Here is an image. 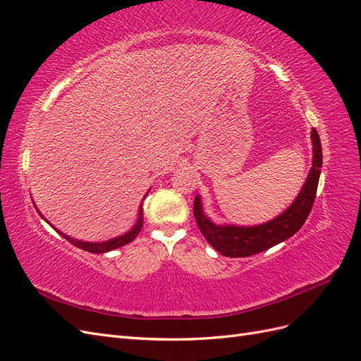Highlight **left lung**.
Listing matches in <instances>:
<instances>
[{
    "instance_id": "obj_1",
    "label": "left lung",
    "mask_w": 361,
    "mask_h": 361,
    "mask_svg": "<svg viewBox=\"0 0 361 361\" xmlns=\"http://www.w3.org/2000/svg\"><path fill=\"white\" fill-rule=\"evenodd\" d=\"M313 167L301 192L290 207L279 215L276 220L255 227L216 226L202 211L200 197L194 199V218L202 235L218 253L227 257H248L268 250L297 233L307 220L314 203L316 191L322 167V147L318 130L312 129Z\"/></svg>"
}]
</instances>
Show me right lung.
<instances>
[{"label":"right lung","instance_id":"right-lung-1","mask_svg":"<svg viewBox=\"0 0 361 361\" xmlns=\"http://www.w3.org/2000/svg\"><path fill=\"white\" fill-rule=\"evenodd\" d=\"M141 227H143V203L140 206V212H138V220L135 223V226L130 228V231L122 236L110 239V241H105V243H82V241H76L73 238H69L66 235H63L61 232H59L60 235H63V238H66L68 241L73 245H76L78 248H82L85 251H90V253H106V251H111L114 248L118 247H123L126 244H129L130 241H134L135 236L140 233Z\"/></svg>","mask_w":361,"mask_h":361}]
</instances>
